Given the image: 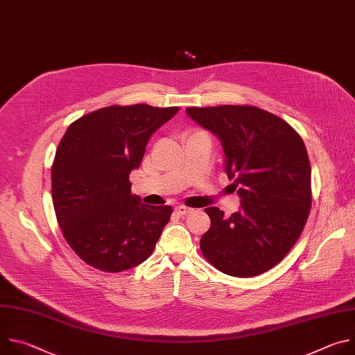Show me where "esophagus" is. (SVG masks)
I'll use <instances>...</instances> for the list:
<instances>
[{
    "instance_id": "obj_1",
    "label": "esophagus",
    "mask_w": 355,
    "mask_h": 355,
    "mask_svg": "<svg viewBox=\"0 0 355 355\" xmlns=\"http://www.w3.org/2000/svg\"><path fill=\"white\" fill-rule=\"evenodd\" d=\"M191 212H192V209H191V208H187V207H184V205H180V207L175 208V214L180 215V216H185V215H188V214H191Z\"/></svg>"
}]
</instances>
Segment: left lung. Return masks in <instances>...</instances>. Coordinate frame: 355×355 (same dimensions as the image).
<instances>
[{
	"instance_id": "8db88e82",
	"label": "left lung",
	"mask_w": 355,
	"mask_h": 355,
	"mask_svg": "<svg viewBox=\"0 0 355 355\" xmlns=\"http://www.w3.org/2000/svg\"><path fill=\"white\" fill-rule=\"evenodd\" d=\"M185 112L220 140L225 171L240 196V209L229 218L216 207L205 209L211 227L200 239L202 254L227 275H260L288 254L306 225L312 193L305 143L285 121L256 107Z\"/></svg>"
}]
</instances>
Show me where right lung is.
Wrapping results in <instances>:
<instances>
[{
	"label": "right lung",
	"mask_w": 355,
	"mask_h": 355,
	"mask_svg": "<svg viewBox=\"0 0 355 355\" xmlns=\"http://www.w3.org/2000/svg\"><path fill=\"white\" fill-rule=\"evenodd\" d=\"M178 107L112 105L66 130L52 166V198L69 245L88 266L121 272L146 261L173 214L132 193L129 174L146 146Z\"/></svg>",
	"instance_id": "obj_1"
}]
</instances>
